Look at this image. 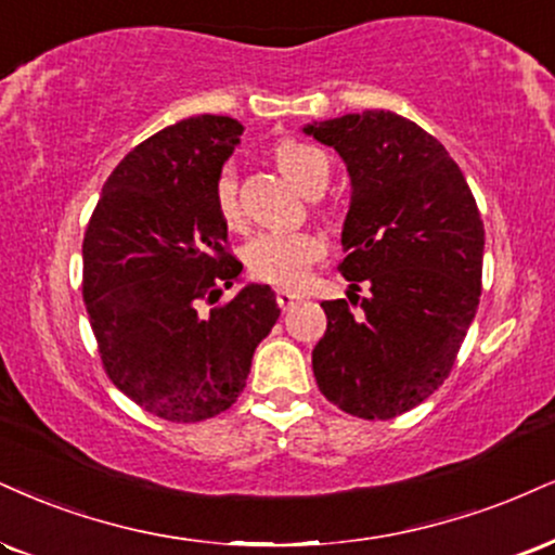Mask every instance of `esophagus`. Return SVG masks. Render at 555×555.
Instances as JSON below:
<instances>
[{
    "mask_svg": "<svg viewBox=\"0 0 555 555\" xmlns=\"http://www.w3.org/2000/svg\"><path fill=\"white\" fill-rule=\"evenodd\" d=\"M299 295H295V292H276V302H279V307H282V310L286 312V310H292V307H295L297 302H299Z\"/></svg>",
    "mask_w": 555,
    "mask_h": 555,
    "instance_id": "esophagus-1",
    "label": "esophagus"
}]
</instances>
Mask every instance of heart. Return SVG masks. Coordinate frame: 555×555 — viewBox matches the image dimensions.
Returning <instances> with one entry per match:
<instances>
[{"label": "heart", "mask_w": 555, "mask_h": 555, "mask_svg": "<svg viewBox=\"0 0 555 555\" xmlns=\"http://www.w3.org/2000/svg\"><path fill=\"white\" fill-rule=\"evenodd\" d=\"M273 163L299 191L318 193L328 183V157L318 146L282 139L271 150ZM214 209L227 227H240L243 209H240L237 176L235 168L224 165L214 180ZM325 256V243L315 232H260L245 245V269L256 282L282 286V289H299L310 276V269Z\"/></svg>", "instance_id": "1"}]
</instances>
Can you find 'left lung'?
I'll use <instances>...</instances> for the list:
<instances>
[{"label": "left lung", "instance_id": "left-lung-1", "mask_svg": "<svg viewBox=\"0 0 555 555\" xmlns=\"http://www.w3.org/2000/svg\"><path fill=\"white\" fill-rule=\"evenodd\" d=\"M344 157L351 206L338 263L358 305L325 299L312 349L318 387L351 416L387 422L450 377L480 299L483 219L457 163L429 131L390 111L307 126Z\"/></svg>", "mask_w": 555, "mask_h": 555}]
</instances>
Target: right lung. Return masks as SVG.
<instances>
[{
    "label": "right lung",
    "mask_w": 555,
    "mask_h": 555,
    "mask_svg": "<svg viewBox=\"0 0 555 555\" xmlns=\"http://www.w3.org/2000/svg\"><path fill=\"white\" fill-rule=\"evenodd\" d=\"M240 133L227 116L152 133L105 180L85 230L82 299L105 375L165 422L196 424L230 409L282 312L260 284L219 302L243 263L211 191Z\"/></svg>",
    "instance_id": "right-lung-1"
}]
</instances>
